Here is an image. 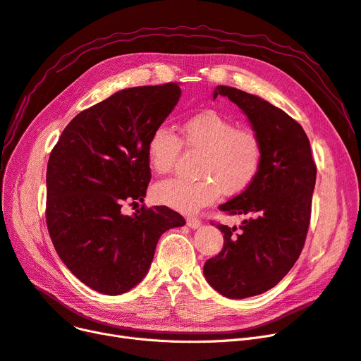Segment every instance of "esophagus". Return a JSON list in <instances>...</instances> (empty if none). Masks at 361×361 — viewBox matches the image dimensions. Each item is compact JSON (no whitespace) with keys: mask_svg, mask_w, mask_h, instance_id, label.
Here are the masks:
<instances>
[{"mask_svg":"<svg viewBox=\"0 0 361 361\" xmlns=\"http://www.w3.org/2000/svg\"><path fill=\"white\" fill-rule=\"evenodd\" d=\"M200 219L199 218H195V216H189L187 218V226H189L190 228H199L200 227Z\"/></svg>","mask_w":361,"mask_h":361,"instance_id":"obj_1","label":"esophagus"}]
</instances>
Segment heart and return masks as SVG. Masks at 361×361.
<instances>
[{
    "mask_svg": "<svg viewBox=\"0 0 361 361\" xmlns=\"http://www.w3.org/2000/svg\"><path fill=\"white\" fill-rule=\"evenodd\" d=\"M197 152V180L172 178L154 185V199L181 212H196L212 203L219 192L238 195L255 180L262 165L264 146L259 134L238 127L216 112L187 118L181 137L166 123L156 127L147 142V161L159 176L174 169L181 147Z\"/></svg>",
    "mask_w": 361,
    "mask_h": 361,
    "instance_id": "b5f03b06",
    "label": "heart"
}]
</instances>
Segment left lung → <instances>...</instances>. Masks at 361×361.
Segmentation results:
<instances>
[{"instance_id": "1", "label": "left lung", "mask_w": 361, "mask_h": 361, "mask_svg": "<svg viewBox=\"0 0 361 361\" xmlns=\"http://www.w3.org/2000/svg\"><path fill=\"white\" fill-rule=\"evenodd\" d=\"M216 96L236 103L264 146L255 180L219 205L228 215H247L242 226L216 224L224 246L203 265L208 283L242 300L274 288L293 267L305 243L317 168L305 131L281 109L254 94L218 85Z\"/></svg>"}]
</instances>
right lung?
Masks as SVG:
<instances>
[{
  "label": "right lung",
  "mask_w": 361,
  "mask_h": 361,
  "mask_svg": "<svg viewBox=\"0 0 361 361\" xmlns=\"http://www.w3.org/2000/svg\"><path fill=\"white\" fill-rule=\"evenodd\" d=\"M180 96L176 82L118 91L78 114L50 153L47 228L72 274L100 293L140 283L162 233L185 224L168 207L121 212L123 203L143 202L152 178L149 137Z\"/></svg>",
  "instance_id": "add662e5"
}]
</instances>
